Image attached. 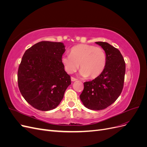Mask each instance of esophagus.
I'll return each instance as SVG.
<instances>
[{"label": "esophagus", "mask_w": 147, "mask_h": 147, "mask_svg": "<svg viewBox=\"0 0 147 147\" xmlns=\"http://www.w3.org/2000/svg\"><path fill=\"white\" fill-rule=\"evenodd\" d=\"M71 80H72V82H75L77 80V79L75 78H74V77H71Z\"/></svg>", "instance_id": "obj_1"}]
</instances>
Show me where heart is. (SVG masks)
<instances>
[{
	"label": "heart",
	"instance_id": "b5f03b06",
	"mask_svg": "<svg viewBox=\"0 0 147 147\" xmlns=\"http://www.w3.org/2000/svg\"><path fill=\"white\" fill-rule=\"evenodd\" d=\"M61 62L68 74H73L80 68L83 77L95 78L102 73L106 65V54L100 47L80 44L71 48L70 55L62 57Z\"/></svg>",
	"mask_w": 147,
	"mask_h": 147
}]
</instances>
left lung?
I'll return each mask as SVG.
<instances>
[{
	"mask_svg": "<svg viewBox=\"0 0 147 147\" xmlns=\"http://www.w3.org/2000/svg\"><path fill=\"white\" fill-rule=\"evenodd\" d=\"M106 54V65L102 73L91 82L84 83L80 96L86 108L100 110L112 105L121 94L126 71L125 62L117 48L107 42H97Z\"/></svg>",
	"mask_w": 147,
	"mask_h": 147,
	"instance_id": "left-lung-1",
	"label": "left lung"
}]
</instances>
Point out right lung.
Returning a JSON list of instances; mask_svg holds the SVG:
<instances>
[{
    "label": "right lung",
    "mask_w": 147,
    "mask_h": 147,
    "mask_svg": "<svg viewBox=\"0 0 147 147\" xmlns=\"http://www.w3.org/2000/svg\"><path fill=\"white\" fill-rule=\"evenodd\" d=\"M63 43L42 41L28 49L18 71L22 96L33 107L42 111L56 108L71 84L61 59Z\"/></svg>",
    "instance_id": "add662e5"
}]
</instances>
